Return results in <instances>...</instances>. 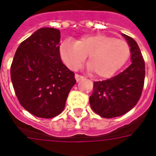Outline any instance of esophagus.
<instances>
[{"instance_id": "esophagus-1", "label": "esophagus", "mask_w": 156, "mask_h": 156, "mask_svg": "<svg viewBox=\"0 0 156 156\" xmlns=\"http://www.w3.org/2000/svg\"><path fill=\"white\" fill-rule=\"evenodd\" d=\"M83 78V76H82V75H79V74H75V79L77 80V82L80 81L81 79Z\"/></svg>"}]
</instances>
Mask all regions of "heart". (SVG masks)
Returning <instances> with one entry per match:
<instances>
[{
  "instance_id": "heart-1",
  "label": "heart",
  "mask_w": 156,
  "mask_h": 156,
  "mask_svg": "<svg viewBox=\"0 0 156 156\" xmlns=\"http://www.w3.org/2000/svg\"><path fill=\"white\" fill-rule=\"evenodd\" d=\"M130 53L125 41L103 34L85 35L76 42L65 40L59 47L62 60L73 71L79 69L89 55L88 68L99 78L112 76L126 63Z\"/></svg>"
}]
</instances>
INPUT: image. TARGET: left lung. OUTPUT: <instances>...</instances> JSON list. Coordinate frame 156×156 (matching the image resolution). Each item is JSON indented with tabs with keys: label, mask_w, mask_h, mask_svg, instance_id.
Masks as SVG:
<instances>
[{
	"label": "left lung",
	"mask_w": 156,
	"mask_h": 156,
	"mask_svg": "<svg viewBox=\"0 0 156 156\" xmlns=\"http://www.w3.org/2000/svg\"><path fill=\"white\" fill-rule=\"evenodd\" d=\"M131 47V63L115 77L93 83L90 96L93 111L104 118H113L131 110L141 96L145 81V61L137 43L122 34Z\"/></svg>",
	"instance_id": "8db88e82"
}]
</instances>
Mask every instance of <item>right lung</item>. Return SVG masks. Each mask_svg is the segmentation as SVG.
Wrapping results in <instances>:
<instances>
[{"label": "right lung", "mask_w": 156, "mask_h": 156, "mask_svg": "<svg viewBox=\"0 0 156 156\" xmlns=\"http://www.w3.org/2000/svg\"><path fill=\"white\" fill-rule=\"evenodd\" d=\"M60 31L41 28L18 47L10 66V78L20 103L41 118H53L65 107L76 83L74 73L59 55Z\"/></svg>", "instance_id": "right-lung-1"}]
</instances>
